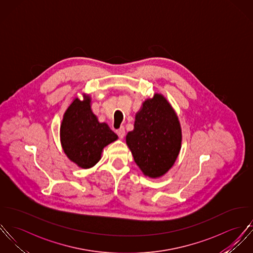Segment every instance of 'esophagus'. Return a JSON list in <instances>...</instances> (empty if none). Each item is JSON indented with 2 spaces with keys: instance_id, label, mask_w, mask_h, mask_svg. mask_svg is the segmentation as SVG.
<instances>
[{
  "instance_id": "1",
  "label": "esophagus",
  "mask_w": 253,
  "mask_h": 253,
  "mask_svg": "<svg viewBox=\"0 0 253 253\" xmlns=\"http://www.w3.org/2000/svg\"><path fill=\"white\" fill-rule=\"evenodd\" d=\"M115 132H116V134L118 135V137L121 138V139L125 136V129H124V127H120V128L117 129Z\"/></svg>"
}]
</instances>
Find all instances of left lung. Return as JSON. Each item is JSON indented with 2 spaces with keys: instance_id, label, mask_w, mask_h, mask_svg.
<instances>
[{
  "instance_id": "left-lung-1",
  "label": "left lung",
  "mask_w": 253,
  "mask_h": 253,
  "mask_svg": "<svg viewBox=\"0 0 253 253\" xmlns=\"http://www.w3.org/2000/svg\"><path fill=\"white\" fill-rule=\"evenodd\" d=\"M181 141L178 117L158 94L143 103L136 114L134 130L126 136L135 162L151 178L162 176L172 167L181 150Z\"/></svg>"
}]
</instances>
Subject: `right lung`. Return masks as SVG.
<instances>
[{
	"label": "right lung",
	"instance_id": "obj_1",
	"mask_svg": "<svg viewBox=\"0 0 253 253\" xmlns=\"http://www.w3.org/2000/svg\"><path fill=\"white\" fill-rule=\"evenodd\" d=\"M90 99H75L64 113L60 126L63 151L82 168L93 167L101 158L102 149L117 140L106 123H100L92 112Z\"/></svg>",
	"mask_w": 253,
	"mask_h": 253
}]
</instances>
